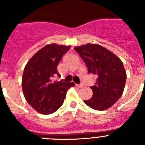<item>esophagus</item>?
<instances>
[{
    "label": "esophagus",
    "instance_id": "esophagus-1",
    "mask_svg": "<svg viewBox=\"0 0 145 145\" xmlns=\"http://www.w3.org/2000/svg\"><path fill=\"white\" fill-rule=\"evenodd\" d=\"M76 86L78 87V88H83V87H84V85H82V84H80V85H78V84H76Z\"/></svg>",
    "mask_w": 145,
    "mask_h": 145
}]
</instances>
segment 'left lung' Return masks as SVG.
Masks as SVG:
<instances>
[{
    "label": "left lung",
    "mask_w": 145,
    "mask_h": 145,
    "mask_svg": "<svg viewBox=\"0 0 145 145\" xmlns=\"http://www.w3.org/2000/svg\"><path fill=\"white\" fill-rule=\"evenodd\" d=\"M74 49L88 67V72L97 79L91 87L93 96L84 103L96 110H105L112 107L125 88L126 72L122 61L115 54L100 45L87 43Z\"/></svg>",
    "instance_id": "left-lung-1"
}]
</instances>
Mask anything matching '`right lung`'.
<instances>
[{"label": "right lung", "mask_w": 145, "mask_h": 145, "mask_svg": "<svg viewBox=\"0 0 145 145\" xmlns=\"http://www.w3.org/2000/svg\"><path fill=\"white\" fill-rule=\"evenodd\" d=\"M71 46L52 43L37 52L24 69L22 87L29 105L40 114L49 115L62 105L67 90L73 82L53 81L58 75L57 65Z\"/></svg>", "instance_id": "1"}]
</instances>
